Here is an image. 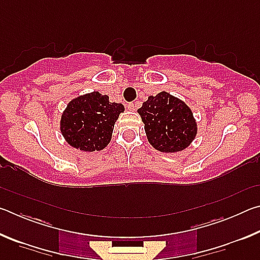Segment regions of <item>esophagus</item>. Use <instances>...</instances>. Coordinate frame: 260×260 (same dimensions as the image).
I'll use <instances>...</instances> for the list:
<instances>
[{
    "instance_id": "34e87169",
    "label": "esophagus",
    "mask_w": 260,
    "mask_h": 260,
    "mask_svg": "<svg viewBox=\"0 0 260 260\" xmlns=\"http://www.w3.org/2000/svg\"><path fill=\"white\" fill-rule=\"evenodd\" d=\"M127 108H128L129 110H132V111H134V110L136 109V104L133 103V102H131V103L127 104Z\"/></svg>"
}]
</instances>
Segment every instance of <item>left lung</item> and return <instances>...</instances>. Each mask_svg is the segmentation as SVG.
Instances as JSON below:
<instances>
[{
    "mask_svg": "<svg viewBox=\"0 0 260 260\" xmlns=\"http://www.w3.org/2000/svg\"><path fill=\"white\" fill-rule=\"evenodd\" d=\"M138 112L148 141L158 151H181L195 139L197 126L191 110L166 91L149 96Z\"/></svg>",
    "mask_w": 260,
    "mask_h": 260,
    "instance_id": "8db88e82",
    "label": "left lung"
}]
</instances>
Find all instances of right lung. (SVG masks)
Returning <instances> with one entry per match:
<instances>
[{
	"instance_id": "right-lung-1",
	"label": "right lung",
	"mask_w": 260,
	"mask_h": 260,
	"mask_svg": "<svg viewBox=\"0 0 260 260\" xmlns=\"http://www.w3.org/2000/svg\"><path fill=\"white\" fill-rule=\"evenodd\" d=\"M124 110V105L109 102V96L99 91L79 96L61 114V135L70 146L80 150H102L111 140L114 122Z\"/></svg>"
}]
</instances>
